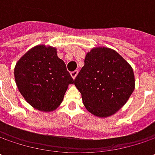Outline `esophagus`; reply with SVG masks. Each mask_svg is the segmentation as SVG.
Returning <instances> with one entry per match:
<instances>
[{"instance_id": "1", "label": "esophagus", "mask_w": 155, "mask_h": 155, "mask_svg": "<svg viewBox=\"0 0 155 155\" xmlns=\"http://www.w3.org/2000/svg\"><path fill=\"white\" fill-rule=\"evenodd\" d=\"M78 73V70H75V71H71V77H72L73 78H75L77 77Z\"/></svg>"}]
</instances>
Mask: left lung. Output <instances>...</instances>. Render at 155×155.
Listing matches in <instances>:
<instances>
[{
  "label": "left lung",
  "mask_w": 155,
  "mask_h": 155,
  "mask_svg": "<svg viewBox=\"0 0 155 155\" xmlns=\"http://www.w3.org/2000/svg\"><path fill=\"white\" fill-rule=\"evenodd\" d=\"M74 84L87 110L99 117L119 110L134 90L133 69L116 51L99 47L87 53Z\"/></svg>",
  "instance_id": "obj_1"
}]
</instances>
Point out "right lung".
<instances>
[{"instance_id": "add662e5", "label": "right lung", "mask_w": 155, "mask_h": 155, "mask_svg": "<svg viewBox=\"0 0 155 155\" xmlns=\"http://www.w3.org/2000/svg\"><path fill=\"white\" fill-rule=\"evenodd\" d=\"M21 94L33 108L55 110L62 103L69 84L74 80L55 48L38 45L21 58L15 68Z\"/></svg>"}]
</instances>
